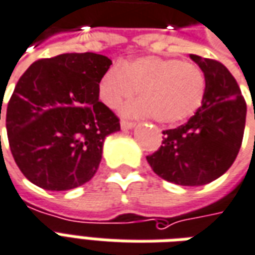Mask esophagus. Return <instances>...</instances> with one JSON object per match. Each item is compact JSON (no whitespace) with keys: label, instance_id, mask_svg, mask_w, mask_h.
<instances>
[{"label":"esophagus","instance_id":"34e87169","mask_svg":"<svg viewBox=\"0 0 255 255\" xmlns=\"http://www.w3.org/2000/svg\"><path fill=\"white\" fill-rule=\"evenodd\" d=\"M120 126H122V129H124V131H127V129H132V128L135 127V123L126 122V120H123Z\"/></svg>","mask_w":255,"mask_h":255}]
</instances>
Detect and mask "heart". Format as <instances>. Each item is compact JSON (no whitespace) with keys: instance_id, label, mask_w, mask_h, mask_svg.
Returning a JSON list of instances; mask_svg holds the SVG:
<instances>
[{"instance_id":"b5f03b06","label":"heart","mask_w":255,"mask_h":255,"mask_svg":"<svg viewBox=\"0 0 255 255\" xmlns=\"http://www.w3.org/2000/svg\"><path fill=\"white\" fill-rule=\"evenodd\" d=\"M206 76L195 63L175 58L142 56L115 66L103 74L99 97L116 109L139 90L140 101L123 109L126 116L149 117L160 124H179L202 108L206 98Z\"/></svg>"}]
</instances>
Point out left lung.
Listing matches in <instances>:
<instances>
[{
	"instance_id": "obj_1",
	"label": "left lung",
	"mask_w": 255,
	"mask_h": 255,
	"mask_svg": "<svg viewBox=\"0 0 255 255\" xmlns=\"http://www.w3.org/2000/svg\"><path fill=\"white\" fill-rule=\"evenodd\" d=\"M206 76L202 108L186 124L163 131V145L146 156L158 177L182 186H202L225 174L243 140L245 98L225 66L214 59L190 55Z\"/></svg>"
}]
</instances>
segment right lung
Wrapping results in <instances>:
<instances>
[{"instance_id": "right-lung-1", "label": "right lung", "mask_w": 255, "mask_h": 255, "mask_svg": "<svg viewBox=\"0 0 255 255\" xmlns=\"http://www.w3.org/2000/svg\"><path fill=\"white\" fill-rule=\"evenodd\" d=\"M110 65L99 53H62L37 60L19 78L6 108V132L30 182L69 190L95 175L106 136L120 131L117 116L99 102Z\"/></svg>"}]
</instances>
